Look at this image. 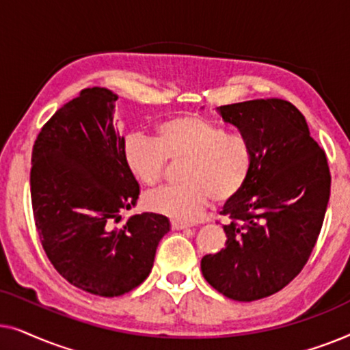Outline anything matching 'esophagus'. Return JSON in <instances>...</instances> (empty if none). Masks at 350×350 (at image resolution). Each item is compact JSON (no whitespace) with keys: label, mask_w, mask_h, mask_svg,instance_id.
I'll use <instances>...</instances> for the list:
<instances>
[{"label":"esophagus","mask_w":350,"mask_h":350,"mask_svg":"<svg viewBox=\"0 0 350 350\" xmlns=\"http://www.w3.org/2000/svg\"><path fill=\"white\" fill-rule=\"evenodd\" d=\"M189 226L186 223H180V221H172V229L175 231H181V229H188Z\"/></svg>","instance_id":"obj_1"}]
</instances>
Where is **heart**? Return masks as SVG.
Instances as JSON below:
<instances>
[{
  "label": "heart",
  "instance_id": "1",
  "mask_svg": "<svg viewBox=\"0 0 350 350\" xmlns=\"http://www.w3.org/2000/svg\"><path fill=\"white\" fill-rule=\"evenodd\" d=\"M127 169L146 186L164 178L167 159L185 161L180 186H169L145 196L151 212L178 221H194L212 199L226 204L241 193L252 170V151L241 137L196 114L172 118L159 124L154 138L131 133L124 142Z\"/></svg>",
  "mask_w": 350,
  "mask_h": 350
}]
</instances>
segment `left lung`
<instances>
[{
	"label": "left lung",
	"mask_w": 350,
	"mask_h": 350,
	"mask_svg": "<svg viewBox=\"0 0 350 350\" xmlns=\"http://www.w3.org/2000/svg\"><path fill=\"white\" fill-rule=\"evenodd\" d=\"M252 151L243 189L224 204L226 247L205 255V280L234 301L284 288L308 262L322 229L332 176L299 109L280 98L217 108Z\"/></svg>",
	"instance_id": "obj_1"
}]
</instances>
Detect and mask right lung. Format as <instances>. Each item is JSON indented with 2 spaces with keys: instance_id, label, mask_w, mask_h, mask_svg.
<instances>
[{
  "instance_id": "right-lung-1",
  "label": "right lung",
  "mask_w": 350,
  "mask_h": 350,
  "mask_svg": "<svg viewBox=\"0 0 350 350\" xmlns=\"http://www.w3.org/2000/svg\"><path fill=\"white\" fill-rule=\"evenodd\" d=\"M118 95L81 90L57 109L31 152V205L47 258L71 285L113 298L150 275L156 248L170 231L164 215L135 207L140 186L124 162V137L113 126Z\"/></svg>"
}]
</instances>
